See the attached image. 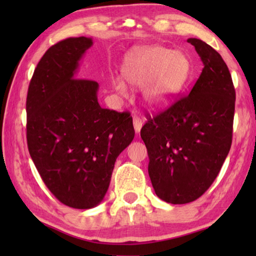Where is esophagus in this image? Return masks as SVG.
<instances>
[{"label":"esophagus","instance_id":"34e87169","mask_svg":"<svg viewBox=\"0 0 256 256\" xmlns=\"http://www.w3.org/2000/svg\"><path fill=\"white\" fill-rule=\"evenodd\" d=\"M133 126H134V130H136V133H140L141 128H142V120L140 118H136V116H134V118H133Z\"/></svg>","mask_w":256,"mask_h":256}]
</instances>
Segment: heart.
<instances>
[{
    "label": "heart",
    "mask_w": 256,
    "mask_h": 256,
    "mask_svg": "<svg viewBox=\"0 0 256 256\" xmlns=\"http://www.w3.org/2000/svg\"><path fill=\"white\" fill-rule=\"evenodd\" d=\"M123 76L128 84L142 86V97L149 107L164 110L180 96L190 76V63L184 53L162 46L134 47L125 55ZM114 86L120 94H128V86L115 78Z\"/></svg>",
    "instance_id": "obj_1"
}]
</instances>
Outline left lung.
I'll use <instances>...</instances> for the list:
<instances>
[{
    "mask_svg": "<svg viewBox=\"0 0 256 256\" xmlns=\"http://www.w3.org/2000/svg\"><path fill=\"white\" fill-rule=\"evenodd\" d=\"M203 68L188 96L149 118L141 130L148 172L159 198L185 204L200 198L218 176L232 146L235 89L218 52L188 38Z\"/></svg>",
    "mask_w": 256,
    "mask_h": 256,
    "instance_id": "8db88e82",
    "label": "left lung"
}]
</instances>
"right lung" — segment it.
<instances>
[{
  "label": "right lung",
  "mask_w": 256,
  "mask_h": 256,
  "mask_svg": "<svg viewBox=\"0 0 256 256\" xmlns=\"http://www.w3.org/2000/svg\"><path fill=\"white\" fill-rule=\"evenodd\" d=\"M92 44L88 37L68 38L47 50L26 104L30 157L55 198L74 209L104 200L116 158L134 138L130 114L102 108L97 82L76 79Z\"/></svg>",
  "instance_id": "add662e5"
}]
</instances>
